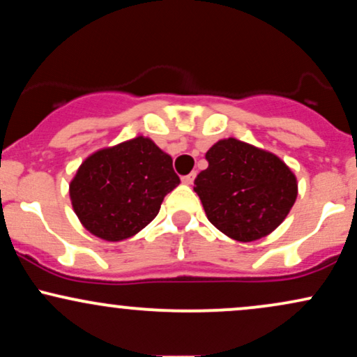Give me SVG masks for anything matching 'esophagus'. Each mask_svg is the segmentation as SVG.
<instances>
[{
	"mask_svg": "<svg viewBox=\"0 0 357 357\" xmlns=\"http://www.w3.org/2000/svg\"><path fill=\"white\" fill-rule=\"evenodd\" d=\"M195 178H196V173H190V174L183 176L181 181H183L184 184H192V181H195Z\"/></svg>",
	"mask_w": 357,
	"mask_h": 357,
	"instance_id": "obj_1",
	"label": "esophagus"
}]
</instances>
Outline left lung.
<instances>
[{
	"mask_svg": "<svg viewBox=\"0 0 357 357\" xmlns=\"http://www.w3.org/2000/svg\"><path fill=\"white\" fill-rule=\"evenodd\" d=\"M206 161L195 191L211 225L233 240L264 238L296 203V176L275 154L230 137L216 142Z\"/></svg>",
	"mask_w": 357,
	"mask_h": 357,
	"instance_id": "8db88e82",
	"label": "left lung"
}]
</instances>
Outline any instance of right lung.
Masks as SVG:
<instances>
[{"mask_svg":"<svg viewBox=\"0 0 357 357\" xmlns=\"http://www.w3.org/2000/svg\"><path fill=\"white\" fill-rule=\"evenodd\" d=\"M178 184L171 155L139 136L89 155L72 179L70 199L92 235L121 241L149 225Z\"/></svg>","mask_w":357,"mask_h":357,"instance_id":"1","label":"right lung"}]
</instances>
